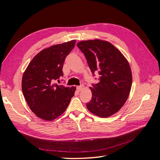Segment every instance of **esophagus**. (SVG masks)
Listing matches in <instances>:
<instances>
[{"label":"esophagus","instance_id":"esophagus-1","mask_svg":"<svg viewBox=\"0 0 160 160\" xmlns=\"http://www.w3.org/2000/svg\"><path fill=\"white\" fill-rule=\"evenodd\" d=\"M83 88H84V86H83V85H80V86H77V90H78L79 91H81V90H83Z\"/></svg>","mask_w":160,"mask_h":160}]
</instances>
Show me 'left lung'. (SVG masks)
<instances>
[{
    "label": "left lung",
    "mask_w": 160,
    "mask_h": 160,
    "mask_svg": "<svg viewBox=\"0 0 160 160\" xmlns=\"http://www.w3.org/2000/svg\"><path fill=\"white\" fill-rule=\"evenodd\" d=\"M77 47L83 52L93 75L99 83L90 89L92 98L87 103L91 113L108 118L123 107L129 95L132 74L128 60L111 42L100 39L82 41Z\"/></svg>",
    "instance_id": "8db88e82"
}]
</instances>
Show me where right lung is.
Wrapping results in <instances>:
<instances>
[{
  "label": "right lung",
  "mask_w": 160,
  "mask_h": 160,
  "mask_svg": "<svg viewBox=\"0 0 160 160\" xmlns=\"http://www.w3.org/2000/svg\"><path fill=\"white\" fill-rule=\"evenodd\" d=\"M75 40L45 48L29 62L22 78V91L31 110L37 117L52 121L63 113L74 96L75 87L54 83L63 76L65 57Z\"/></svg>",
  "instance_id": "1"
}]
</instances>
